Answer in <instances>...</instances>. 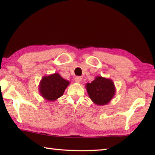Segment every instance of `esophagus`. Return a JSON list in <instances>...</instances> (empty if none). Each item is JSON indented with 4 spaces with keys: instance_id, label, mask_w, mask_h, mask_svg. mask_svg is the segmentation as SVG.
I'll use <instances>...</instances> for the list:
<instances>
[{
    "instance_id": "obj_1",
    "label": "esophagus",
    "mask_w": 155,
    "mask_h": 155,
    "mask_svg": "<svg viewBox=\"0 0 155 155\" xmlns=\"http://www.w3.org/2000/svg\"><path fill=\"white\" fill-rule=\"evenodd\" d=\"M81 81H82V78L80 77H77L75 78V82L76 83H80L81 82Z\"/></svg>"
}]
</instances>
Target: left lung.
I'll return each mask as SVG.
<instances>
[{
  "mask_svg": "<svg viewBox=\"0 0 155 155\" xmlns=\"http://www.w3.org/2000/svg\"><path fill=\"white\" fill-rule=\"evenodd\" d=\"M85 87L91 101L100 106L108 104L116 92L114 81L101 76H97L91 83H87Z\"/></svg>",
  "mask_w": 155,
  "mask_h": 155,
  "instance_id": "1",
  "label": "left lung"
}]
</instances>
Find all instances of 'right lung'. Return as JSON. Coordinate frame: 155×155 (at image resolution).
<instances>
[{
	"label": "right lung",
	"mask_w": 155,
	"mask_h": 155,
	"mask_svg": "<svg viewBox=\"0 0 155 155\" xmlns=\"http://www.w3.org/2000/svg\"><path fill=\"white\" fill-rule=\"evenodd\" d=\"M70 81L64 79L59 73L44 76L39 85L41 96L47 101H55L64 94Z\"/></svg>",
	"instance_id": "obj_1"
}]
</instances>
